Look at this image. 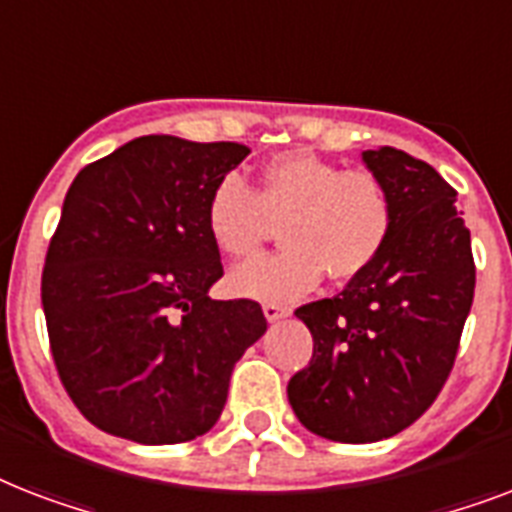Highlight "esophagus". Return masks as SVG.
Masks as SVG:
<instances>
[{"mask_svg":"<svg viewBox=\"0 0 512 512\" xmlns=\"http://www.w3.org/2000/svg\"><path fill=\"white\" fill-rule=\"evenodd\" d=\"M263 313H265V319H268V321H279V319H284V316H289V308H287V305L265 303Z\"/></svg>","mask_w":512,"mask_h":512,"instance_id":"obj_1","label":"esophagus"}]
</instances>
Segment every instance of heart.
Listing matches in <instances>:
<instances>
[{
    "mask_svg": "<svg viewBox=\"0 0 512 512\" xmlns=\"http://www.w3.org/2000/svg\"><path fill=\"white\" fill-rule=\"evenodd\" d=\"M284 249L249 260L231 273L233 292L265 303H289L311 292L324 271L335 281L358 279L377 263L393 233V196L369 170H342L308 151L273 156L252 185L236 172L207 199V233L233 260L252 257L281 220Z\"/></svg>",
    "mask_w": 512,
    "mask_h": 512,
    "instance_id": "1",
    "label": "heart"
}]
</instances>
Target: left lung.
Returning a JSON list of instances; mask_svg holds the SVG:
<instances>
[{
	"label": "left lung",
	"instance_id": "obj_1",
	"mask_svg": "<svg viewBox=\"0 0 512 512\" xmlns=\"http://www.w3.org/2000/svg\"><path fill=\"white\" fill-rule=\"evenodd\" d=\"M364 164L393 196V233L340 295L297 308L313 356L287 385L297 420L340 444L396 436L428 412L452 372L476 289L452 185L390 146L364 151Z\"/></svg>",
	"mask_w": 512,
	"mask_h": 512
}]
</instances>
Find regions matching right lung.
Wrapping results in <instances>:
<instances>
[{
    "instance_id": "1",
    "label": "right lung",
    "mask_w": 512,
    "mask_h": 512,
    "mask_svg": "<svg viewBox=\"0 0 512 512\" xmlns=\"http://www.w3.org/2000/svg\"><path fill=\"white\" fill-rule=\"evenodd\" d=\"M247 154L143 135L74 177L44 257L42 305L60 382L95 428L183 444L223 412L233 366L268 321L255 300L207 295L223 263L204 212Z\"/></svg>"
}]
</instances>
